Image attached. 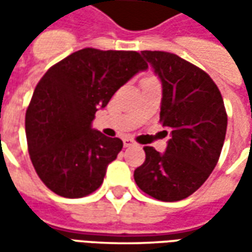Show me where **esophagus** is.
Returning <instances> with one entry per match:
<instances>
[{
	"label": "esophagus",
	"mask_w": 252,
	"mask_h": 252,
	"mask_svg": "<svg viewBox=\"0 0 252 252\" xmlns=\"http://www.w3.org/2000/svg\"><path fill=\"white\" fill-rule=\"evenodd\" d=\"M134 144H136V143L131 140V139H127V137L123 139V146H125V147H130V146H134Z\"/></svg>",
	"instance_id": "obj_1"
}]
</instances>
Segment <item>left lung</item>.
<instances>
[{
    "label": "left lung",
    "mask_w": 252,
    "mask_h": 252,
    "mask_svg": "<svg viewBox=\"0 0 252 252\" xmlns=\"http://www.w3.org/2000/svg\"><path fill=\"white\" fill-rule=\"evenodd\" d=\"M141 56L160 78V121L169 139L164 153L144 147L146 161L134 171V181L153 198L175 202L200 188L216 167L227 115L218 85L196 65L167 52L144 50Z\"/></svg>",
    "instance_id": "left-lung-1"
}]
</instances>
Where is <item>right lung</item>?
I'll return each instance as SVG.
<instances>
[{"label":"right lung","mask_w":252,"mask_h":252,"mask_svg":"<svg viewBox=\"0 0 252 252\" xmlns=\"http://www.w3.org/2000/svg\"><path fill=\"white\" fill-rule=\"evenodd\" d=\"M149 65L137 52L87 47L47 70L26 111L29 156L39 178L64 198L101 187L123 143L92 127L95 112Z\"/></svg>","instance_id":"obj_1"}]
</instances>
